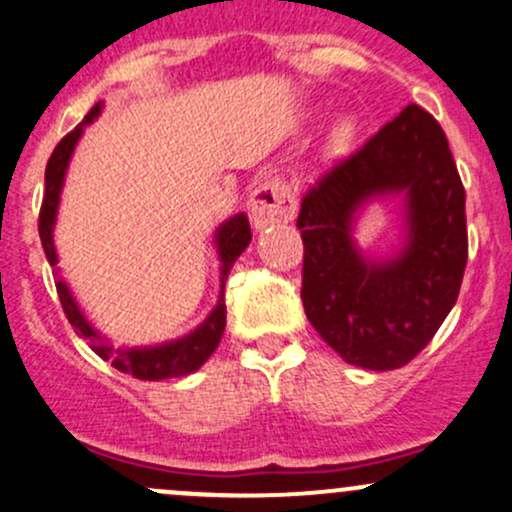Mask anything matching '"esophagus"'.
Returning a JSON list of instances; mask_svg holds the SVG:
<instances>
[{
  "label": "esophagus",
  "instance_id": "obj_1",
  "mask_svg": "<svg viewBox=\"0 0 512 512\" xmlns=\"http://www.w3.org/2000/svg\"><path fill=\"white\" fill-rule=\"evenodd\" d=\"M298 212L295 192L283 178H266L256 185L249 197V217L256 229L290 222Z\"/></svg>",
  "mask_w": 512,
  "mask_h": 512
}]
</instances>
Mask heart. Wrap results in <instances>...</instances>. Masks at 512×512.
Segmentation results:
<instances>
[{"instance_id": "obj_1", "label": "heart", "mask_w": 512, "mask_h": 512, "mask_svg": "<svg viewBox=\"0 0 512 512\" xmlns=\"http://www.w3.org/2000/svg\"><path fill=\"white\" fill-rule=\"evenodd\" d=\"M351 134H354V126H351L349 122H342V124L337 126V129H334V134H332V146H334V148L346 146V144H349Z\"/></svg>"}]
</instances>
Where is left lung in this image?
<instances>
[{
	"label": "left lung",
	"mask_w": 512,
	"mask_h": 512,
	"mask_svg": "<svg viewBox=\"0 0 512 512\" xmlns=\"http://www.w3.org/2000/svg\"><path fill=\"white\" fill-rule=\"evenodd\" d=\"M383 191L409 195L411 241L395 262L371 264L350 241V217L361 201ZM464 205L447 136L417 104L302 195V305L346 364L393 371L432 342L464 278Z\"/></svg>",
	"instance_id": "1"
}]
</instances>
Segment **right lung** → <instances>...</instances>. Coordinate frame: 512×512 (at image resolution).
I'll return each instance as SVG.
<instances>
[{"label": "right lung", "mask_w": 512, "mask_h": 512, "mask_svg": "<svg viewBox=\"0 0 512 512\" xmlns=\"http://www.w3.org/2000/svg\"><path fill=\"white\" fill-rule=\"evenodd\" d=\"M102 102H97L95 107L87 112V117L82 119V124L75 126L70 134H65L60 139V144L53 148L51 158H48L46 166V192H43V205L41 214H38V234H41L43 251L51 266H56V246H53V222H56V210H58V197L60 188H63L65 168H68L70 156H73V148L78 144L82 126L90 124L92 119L100 114ZM251 241V227L249 219L244 214H236L229 219L224 227H219L217 232V246H219V258H222V295H219L217 307L210 317H207L202 327H197L195 332L188 334L185 339L178 342H170L163 346H151V349H117L109 342H104L100 334L90 327V322L82 317L80 307L75 305L73 295H70L68 285L63 278L56 276V290L60 305H63L65 317L73 324L75 332L80 337H85L90 342L92 351L97 356H102L104 361H109L117 371L131 373L139 381H163V378H178L188 376V373L197 371L207 359L212 356V351L219 346L222 339L224 324H227V302H224V283H227L229 271H232L234 261L241 256V251L249 246Z\"/></svg>", "instance_id": "add662e5"}]
</instances>
